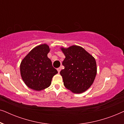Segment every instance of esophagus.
Instances as JSON below:
<instances>
[{"label":"esophagus","mask_w":124,"mask_h":124,"mask_svg":"<svg viewBox=\"0 0 124 124\" xmlns=\"http://www.w3.org/2000/svg\"><path fill=\"white\" fill-rule=\"evenodd\" d=\"M57 70L58 71V73H60L61 70V68H57Z\"/></svg>","instance_id":"esophagus-1"}]
</instances>
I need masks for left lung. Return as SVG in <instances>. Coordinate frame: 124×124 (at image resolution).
<instances>
[{
	"instance_id": "obj_1",
	"label": "left lung",
	"mask_w": 124,
	"mask_h": 124,
	"mask_svg": "<svg viewBox=\"0 0 124 124\" xmlns=\"http://www.w3.org/2000/svg\"><path fill=\"white\" fill-rule=\"evenodd\" d=\"M61 50L65 58L64 69L60 71L64 85L76 94L87 90L95 78L97 68L95 59L82 47L72 46Z\"/></svg>"
}]
</instances>
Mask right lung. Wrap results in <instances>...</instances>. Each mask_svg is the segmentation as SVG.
Here are the masks:
<instances>
[{"label": "right lung", "instance_id": "obj_1", "mask_svg": "<svg viewBox=\"0 0 124 124\" xmlns=\"http://www.w3.org/2000/svg\"><path fill=\"white\" fill-rule=\"evenodd\" d=\"M50 48L46 44L35 47L29 52L20 64V73L26 85L34 90L48 87L52 77L57 73L47 57Z\"/></svg>", "mask_w": 124, "mask_h": 124}]
</instances>
